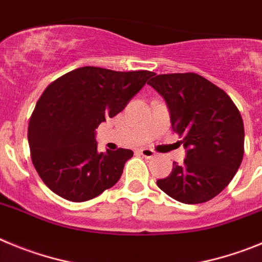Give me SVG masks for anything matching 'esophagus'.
Returning <instances> with one entry per match:
<instances>
[{
	"label": "esophagus",
	"mask_w": 262,
	"mask_h": 262,
	"mask_svg": "<svg viewBox=\"0 0 262 262\" xmlns=\"http://www.w3.org/2000/svg\"><path fill=\"white\" fill-rule=\"evenodd\" d=\"M140 154L143 155L146 159H151V158L155 157V152L152 150H150V148H141Z\"/></svg>",
	"instance_id": "1"
}]
</instances>
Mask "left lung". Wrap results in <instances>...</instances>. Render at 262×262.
<instances>
[{"mask_svg":"<svg viewBox=\"0 0 262 262\" xmlns=\"http://www.w3.org/2000/svg\"><path fill=\"white\" fill-rule=\"evenodd\" d=\"M147 82L163 96L172 129L187 148L157 185L183 204H202L227 187L244 154V124L230 96L195 73L154 74Z\"/></svg>","mask_w":262,"mask_h":262,"instance_id":"8db88e82","label":"left lung"}]
</instances>
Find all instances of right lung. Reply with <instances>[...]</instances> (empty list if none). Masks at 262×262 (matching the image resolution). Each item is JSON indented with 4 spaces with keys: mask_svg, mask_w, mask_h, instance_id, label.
Returning <instances> with one entry per match:
<instances>
[{
    "mask_svg": "<svg viewBox=\"0 0 262 262\" xmlns=\"http://www.w3.org/2000/svg\"><path fill=\"white\" fill-rule=\"evenodd\" d=\"M151 74L83 67L47 87L30 119L28 145L34 167L52 192L83 202L119 181L133 151L98 152L95 129L121 112Z\"/></svg>",
    "mask_w": 262,
    "mask_h": 262,
    "instance_id": "obj_1",
    "label": "right lung"
}]
</instances>
